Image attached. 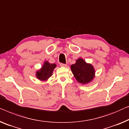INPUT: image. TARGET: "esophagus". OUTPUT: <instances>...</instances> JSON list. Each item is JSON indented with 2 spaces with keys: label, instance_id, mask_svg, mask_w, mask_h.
I'll return each instance as SVG.
<instances>
[{
  "label": "esophagus",
  "instance_id": "obj_1",
  "mask_svg": "<svg viewBox=\"0 0 129 129\" xmlns=\"http://www.w3.org/2000/svg\"><path fill=\"white\" fill-rule=\"evenodd\" d=\"M60 66L61 67H66V66H67V64H63V63H60Z\"/></svg>",
  "mask_w": 129,
  "mask_h": 129
}]
</instances>
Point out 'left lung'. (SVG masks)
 <instances>
[{"instance_id": "8db88e82", "label": "left lung", "mask_w": 129, "mask_h": 129, "mask_svg": "<svg viewBox=\"0 0 129 129\" xmlns=\"http://www.w3.org/2000/svg\"><path fill=\"white\" fill-rule=\"evenodd\" d=\"M71 70L74 77L80 83H88L94 78L95 70L93 66L81 58L78 59L75 64L71 66Z\"/></svg>"}]
</instances>
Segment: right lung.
<instances>
[{
	"label": "right lung",
	"mask_w": 129,
	"mask_h": 129,
	"mask_svg": "<svg viewBox=\"0 0 129 129\" xmlns=\"http://www.w3.org/2000/svg\"><path fill=\"white\" fill-rule=\"evenodd\" d=\"M56 67V65L55 63L51 64L48 61H45L42 68L37 72V77L42 81L48 80V78H49L52 76L54 69Z\"/></svg>",
	"instance_id": "add662e5"
}]
</instances>
